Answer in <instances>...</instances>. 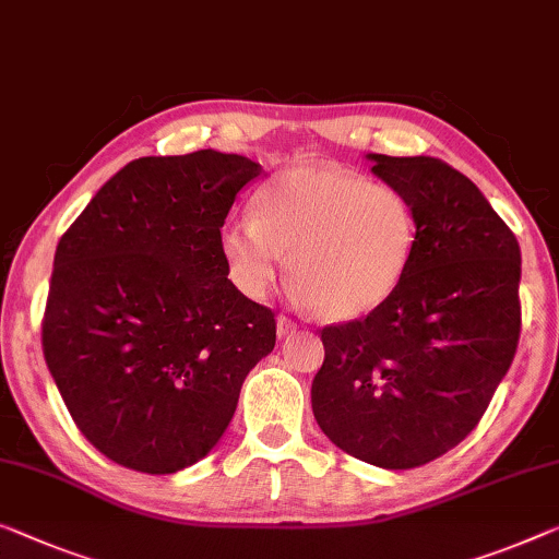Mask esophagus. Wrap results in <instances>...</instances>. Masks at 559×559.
I'll return each mask as SVG.
<instances>
[{"mask_svg": "<svg viewBox=\"0 0 559 559\" xmlns=\"http://www.w3.org/2000/svg\"><path fill=\"white\" fill-rule=\"evenodd\" d=\"M276 326H278V336H290V333H296V323L288 319V316H278V321H276Z\"/></svg>", "mask_w": 559, "mask_h": 559, "instance_id": "1", "label": "esophagus"}]
</instances>
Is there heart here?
Listing matches in <instances>:
<instances>
[{"label":"heart","mask_w":559,"mask_h":559,"mask_svg":"<svg viewBox=\"0 0 559 559\" xmlns=\"http://www.w3.org/2000/svg\"><path fill=\"white\" fill-rule=\"evenodd\" d=\"M412 200L386 182L331 163L294 165L255 193V215L226 223L221 248L251 298L288 276L321 319L371 313L399 288L416 251Z\"/></svg>","instance_id":"b5f03b06"}]
</instances>
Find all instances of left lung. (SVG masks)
<instances>
[{
	"instance_id": "1",
	"label": "left lung",
	"mask_w": 559,
	"mask_h": 559,
	"mask_svg": "<svg viewBox=\"0 0 559 559\" xmlns=\"http://www.w3.org/2000/svg\"><path fill=\"white\" fill-rule=\"evenodd\" d=\"M412 200L419 238L404 281L364 319L321 329L311 406L356 460L414 469L477 427L518 352L520 243L479 188L437 157L371 153Z\"/></svg>"
}]
</instances>
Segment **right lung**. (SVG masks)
<instances>
[{"label": "right lung", "mask_w": 559, "mask_h": 559, "mask_svg": "<svg viewBox=\"0 0 559 559\" xmlns=\"http://www.w3.org/2000/svg\"><path fill=\"white\" fill-rule=\"evenodd\" d=\"M243 155L140 157L112 175L55 251L41 352L78 429L107 460L173 474L218 444L276 313L228 278L221 248Z\"/></svg>", "instance_id": "right-lung-1"}]
</instances>
